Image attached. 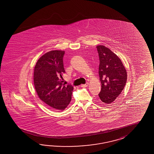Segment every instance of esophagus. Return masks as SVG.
Returning a JSON list of instances; mask_svg holds the SVG:
<instances>
[{
    "mask_svg": "<svg viewBox=\"0 0 154 154\" xmlns=\"http://www.w3.org/2000/svg\"><path fill=\"white\" fill-rule=\"evenodd\" d=\"M88 85H89V83L88 82H86L85 84H83V85H81V87H82V88H86V87H87L88 86Z\"/></svg>",
    "mask_w": 154,
    "mask_h": 154,
    "instance_id": "34e87169",
    "label": "esophagus"
}]
</instances>
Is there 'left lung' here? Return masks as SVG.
Masks as SVG:
<instances>
[{"label":"left lung","mask_w":154,"mask_h":154,"mask_svg":"<svg viewBox=\"0 0 154 154\" xmlns=\"http://www.w3.org/2000/svg\"><path fill=\"white\" fill-rule=\"evenodd\" d=\"M99 57V75L102 84L98 94L102 102L110 104L115 100L126 85V70L120 59L104 46L97 47Z\"/></svg>","instance_id":"8db88e82"}]
</instances>
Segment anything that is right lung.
<instances>
[{"label":"right lung","instance_id":"right-lung-1","mask_svg":"<svg viewBox=\"0 0 154 154\" xmlns=\"http://www.w3.org/2000/svg\"><path fill=\"white\" fill-rule=\"evenodd\" d=\"M65 51L48 52L38 60L34 71V84L39 98L55 111L64 110L72 99L73 87L63 84L65 73L63 57Z\"/></svg>","mask_w":154,"mask_h":154}]
</instances>
